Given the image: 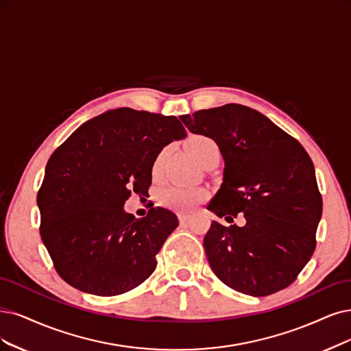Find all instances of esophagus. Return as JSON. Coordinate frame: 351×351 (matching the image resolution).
I'll return each instance as SVG.
<instances>
[{
  "mask_svg": "<svg viewBox=\"0 0 351 351\" xmlns=\"http://www.w3.org/2000/svg\"><path fill=\"white\" fill-rule=\"evenodd\" d=\"M178 218H179V223L180 224H185L188 219H189V215H186V214H178Z\"/></svg>",
  "mask_w": 351,
  "mask_h": 351,
  "instance_id": "obj_1",
  "label": "esophagus"
}]
</instances>
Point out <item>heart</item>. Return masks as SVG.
Here are the masks:
<instances>
[{
  "label": "heart",
  "instance_id": "heart-1",
  "mask_svg": "<svg viewBox=\"0 0 351 351\" xmlns=\"http://www.w3.org/2000/svg\"><path fill=\"white\" fill-rule=\"evenodd\" d=\"M186 146L191 154L202 166L213 159H219V147L217 141L210 136L193 134L186 140ZM167 158V149H162L156 156L152 165L153 179H160L163 175V167ZM205 198V191L199 188H184V186H169L160 193V202L175 211H191L193 206Z\"/></svg>",
  "mask_w": 351,
  "mask_h": 351
}]
</instances>
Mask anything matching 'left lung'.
Here are the masks:
<instances>
[{
    "label": "left lung",
    "instance_id": "left-lung-1",
    "mask_svg": "<svg viewBox=\"0 0 351 351\" xmlns=\"http://www.w3.org/2000/svg\"><path fill=\"white\" fill-rule=\"evenodd\" d=\"M191 133L217 141L224 180L208 204L218 217L245 226L211 223L204 239L210 266L228 288L267 296L288 288L317 245L322 198L314 163L296 138L240 104L180 115Z\"/></svg>",
    "mask_w": 351,
    "mask_h": 351
}]
</instances>
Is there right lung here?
Instances as JSON below:
<instances>
[{
  "label": "right lung",
  "mask_w": 351,
  "mask_h": 351,
  "mask_svg": "<svg viewBox=\"0 0 351 351\" xmlns=\"http://www.w3.org/2000/svg\"><path fill=\"white\" fill-rule=\"evenodd\" d=\"M185 136L173 115L117 108L82 124L50 156L37 192L40 236L64 282L115 296L153 274L178 217L156 206L136 218L123 206L133 192L147 195L154 158Z\"/></svg>",
  "instance_id": "add662e5"
}]
</instances>
